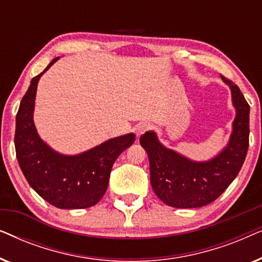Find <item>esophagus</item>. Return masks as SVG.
Instances as JSON below:
<instances>
[{
    "instance_id": "1",
    "label": "esophagus",
    "mask_w": 262,
    "mask_h": 262,
    "mask_svg": "<svg viewBox=\"0 0 262 262\" xmlns=\"http://www.w3.org/2000/svg\"><path fill=\"white\" fill-rule=\"evenodd\" d=\"M150 128H151V125L148 123H142V124H139L138 126H136L135 132H136V135H137V137H139V136L145 134L146 131H149Z\"/></svg>"
}]
</instances>
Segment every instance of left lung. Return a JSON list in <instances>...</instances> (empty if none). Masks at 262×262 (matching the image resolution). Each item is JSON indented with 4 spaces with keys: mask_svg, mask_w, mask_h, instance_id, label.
<instances>
[{
    "mask_svg": "<svg viewBox=\"0 0 262 262\" xmlns=\"http://www.w3.org/2000/svg\"><path fill=\"white\" fill-rule=\"evenodd\" d=\"M221 77L230 85L236 118L230 142L220 155L207 162H193L164 148L154 132H145L139 138L149 157L151 187L167 205L192 209L212 203L234 181L245 162L249 145V105L234 82Z\"/></svg>",
    "mask_w": 262,
    "mask_h": 262,
    "instance_id": "8db88e82",
    "label": "left lung"
}]
</instances>
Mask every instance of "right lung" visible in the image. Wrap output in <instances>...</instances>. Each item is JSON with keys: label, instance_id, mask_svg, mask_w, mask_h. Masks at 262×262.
Returning <instances> with one entry per match:
<instances>
[{"label": "right lung", "instance_id": "add662e5", "mask_svg": "<svg viewBox=\"0 0 262 262\" xmlns=\"http://www.w3.org/2000/svg\"><path fill=\"white\" fill-rule=\"evenodd\" d=\"M32 78L16 114V159L28 184L42 199L58 209H87L105 194L110 174L117 157L132 145L135 135L110 139L80 155L66 156L53 151L39 138L33 123V110L38 81Z\"/></svg>", "mask_w": 262, "mask_h": 262}]
</instances>
